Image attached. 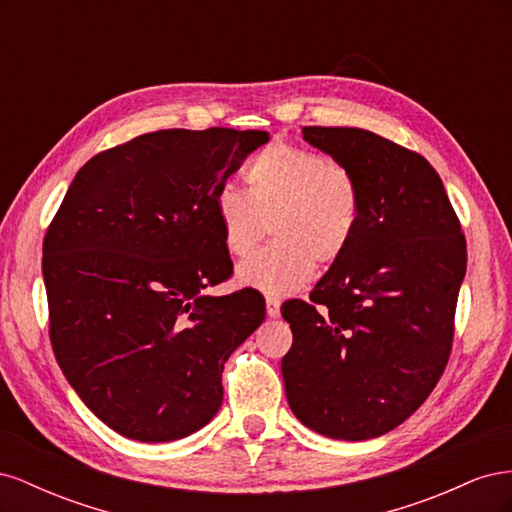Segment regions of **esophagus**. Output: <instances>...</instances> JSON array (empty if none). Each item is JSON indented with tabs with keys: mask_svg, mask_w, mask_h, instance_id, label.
I'll use <instances>...</instances> for the list:
<instances>
[{
	"mask_svg": "<svg viewBox=\"0 0 512 512\" xmlns=\"http://www.w3.org/2000/svg\"><path fill=\"white\" fill-rule=\"evenodd\" d=\"M280 305H282V301L277 297H267V316L269 318L280 316Z\"/></svg>",
	"mask_w": 512,
	"mask_h": 512,
	"instance_id": "1",
	"label": "esophagus"
}]
</instances>
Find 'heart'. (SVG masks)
Returning a JSON list of instances; mask_svg holds the SVG:
<instances>
[{"mask_svg": "<svg viewBox=\"0 0 512 512\" xmlns=\"http://www.w3.org/2000/svg\"><path fill=\"white\" fill-rule=\"evenodd\" d=\"M247 192L222 185L213 209L226 252L245 256L265 235L271 245L247 256L237 280L269 297H282L312 280L316 260L342 258L361 222V190L342 164L316 151L275 141L245 170Z\"/></svg>", "mask_w": 512, "mask_h": 512, "instance_id": "b5f03b06", "label": "heart"}]
</instances>
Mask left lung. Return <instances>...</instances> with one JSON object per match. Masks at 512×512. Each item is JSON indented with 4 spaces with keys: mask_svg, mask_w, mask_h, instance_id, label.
<instances>
[{
    "mask_svg": "<svg viewBox=\"0 0 512 512\" xmlns=\"http://www.w3.org/2000/svg\"><path fill=\"white\" fill-rule=\"evenodd\" d=\"M303 141L346 166L361 222L309 301L282 305L292 348L288 406L333 440L395 429L438 384L453 344L466 239L440 175L418 153L361 128H303Z\"/></svg>",
    "mask_w": 512,
    "mask_h": 512,
    "instance_id": "obj_1",
    "label": "left lung"
}]
</instances>
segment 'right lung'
Returning a JSON list of instances; mask_svg holds the SVG:
<instances>
[{"mask_svg": "<svg viewBox=\"0 0 512 512\" xmlns=\"http://www.w3.org/2000/svg\"><path fill=\"white\" fill-rule=\"evenodd\" d=\"M262 130H160L91 158L42 245L57 363L104 425L173 442L222 406V371L265 320L262 294L211 297L232 260L213 198Z\"/></svg>", "mask_w": 512, "mask_h": 512, "instance_id": "add662e5", "label": "right lung"}]
</instances>
